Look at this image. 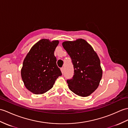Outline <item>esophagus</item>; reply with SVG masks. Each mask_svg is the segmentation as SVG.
<instances>
[{
    "label": "esophagus",
    "instance_id": "1",
    "mask_svg": "<svg viewBox=\"0 0 128 128\" xmlns=\"http://www.w3.org/2000/svg\"><path fill=\"white\" fill-rule=\"evenodd\" d=\"M60 70H61V71H62V74H63L64 72V68L63 67H62V68H61V69H60Z\"/></svg>",
    "mask_w": 128,
    "mask_h": 128
}]
</instances>
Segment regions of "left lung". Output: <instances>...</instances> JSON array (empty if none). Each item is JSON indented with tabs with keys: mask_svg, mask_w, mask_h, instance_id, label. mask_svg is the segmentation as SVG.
Here are the masks:
<instances>
[{
	"mask_svg": "<svg viewBox=\"0 0 128 128\" xmlns=\"http://www.w3.org/2000/svg\"><path fill=\"white\" fill-rule=\"evenodd\" d=\"M64 48L74 65L72 78L67 80L70 90L78 96H88L96 90L102 75L100 61L93 47L86 40L64 41Z\"/></svg>",
	"mask_w": 128,
	"mask_h": 128,
	"instance_id": "8db88e82",
	"label": "left lung"
}]
</instances>
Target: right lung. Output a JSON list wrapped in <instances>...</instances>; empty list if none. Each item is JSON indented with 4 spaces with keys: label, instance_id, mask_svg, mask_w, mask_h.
<instances>
[{
    "label": "right lung",
    "instance_id": "right-lung-1",
    "mask_svg": "<svg viewBox=\"0 0 128 128\" xmlns=\"http://www.w3.org/2000/svg\"><path fill=\"white\" fill-rule=\"evenodd\" d=\"M59 41L41 39L32 46L24 59L21 76L25 87L35 94L50 90L59 76L62 75L57 65L54 50Z\"/></svg>",
    "mask_w": 128,
    "mask_h": 128
}]
</instances>
